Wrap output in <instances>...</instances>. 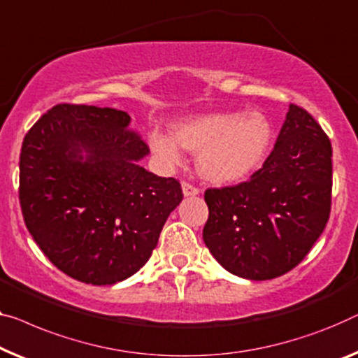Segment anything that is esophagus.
Listing matches in <instances>:
<instances>
[{
	"label": "esophagus",
	"instance_id": "esophagus-1",
	"mask_svg": "<svg viewBox=\"0 0 358 358\" xmlns=\"http://www.w3.org/2000/svg\"><path fill=\"white\" fill-rule=\"evenodd\" d=\"M181 189H183V194L185 196H196V194H199V188H197V186H194V185L188 183V181H183V183H181Z\"/></svg>",
	"mask_w": 358,
	"mask_h": 358
}]
</instances>
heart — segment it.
I'll return each mask as SVG.
<instances>
[{
	"label": "heart",
	"instance_id": "b5f03b06",
	"mask_svg": "<svg viewBox=\"0 0 358 358\" xmlns=\"http://www.w3.org/2000/svg\"><path fill=\"white\" fill-rule=\"evenodd\" d=\"M273 130L257 110L212 112L177 122L172 135L149 133V146L162 164L177 165L181 148L197 152V169L213 183H233L249 177L264 161Z\"/></svg>",
	"mask_w": 358,
	"mask_h": 358
}]
</instances>
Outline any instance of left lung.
Masks as SVG:
<instances>
[{
	"instance_id": "1",
	"label": "left lung",
	"mask_w": 358,
	"mask_h": 358,
	"mask_svg": "<svg viewBox=\"0 0 358 358\" xmlns=\"http://www.w3.org/2000/svg\"><path fill=\"white\" fill-rule=\"evenodd\" d=\"M331 141L306 109L289 106L273 151L243 183L209 188L206 246L246 280L281 276L303 260L331 210Z\"/></svg>"
}]
</instances>
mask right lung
<instances>
[{"instance_id": "obj_1", "label": "right lung", "mask_w": 358, "mask_h": 358, "mask_svg": "<svg viewBox=\"0 0 358 358\" xmlns=\"http://www.w3.org/2000/svg\"><path fill=\"white\" fill-rule=\"evenodd\" d=\"M124 110L57 104L30 128L20 151L24 222L57 268L106 286L151 257L180 181L138 165L149 154Z\"/></svg>"}]
</instances>
